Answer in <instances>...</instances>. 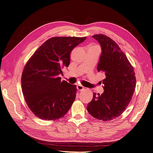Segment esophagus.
<instances>
[{
  "label": "esophagus",
  "mask_w": 153,
  "mask_h": 153,
  "mask_svg": "<svg viewBox=\"0 0 153 153\" xmlns=\"http://www.w3.org/2000/svg\"><path fill=\"white\" fill-rule=\"evenodd\" d=\"M77 90H78V91H82V90H84L85 88H84L83 86H81V85H77Z\"/></svg>",
  "instance_id": "1"
}]
</instances>
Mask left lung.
I'll use <instances>...</instances> for the list:
<instances>
[{
  "label": "left lung",
  "instance_id": "left-lung-1",
  "mask_svg": "<svg viewBox=\"0 0 153 153\" xmlns=\"http://www.w3.org/2000/svg\"><path fill=\"white\" fill-rule=\"evenodd\" d=\"M92 37L102 49L97 71L105 74L106 78L102 80L104 93H94L86 109L95 119L107 122L120 116L128 106L136 86V77L131 64L115 41L102 34Z\"/></svg>",
  "mask_w": 153,
  "mask_h": 153
}]
</instances>
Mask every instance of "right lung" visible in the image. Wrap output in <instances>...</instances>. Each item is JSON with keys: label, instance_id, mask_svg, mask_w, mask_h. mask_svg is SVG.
I'll return each instance as SVG.
<instances>
[{"label": "right lung", "instance_id": "right-lung-1", "mask_svg": "<svg viewBox=\"0 0 153 153\" xmlns=\"http://www.w3.org/2000/svg\"><path fill=\"white\" fill-rule=\"evenodd\" d=\"M86 37H53L45 42L28 60L22 74L25 101L40 119L63 117L76 99V86L61 81L62 69L68 67L74 47Z\"/></svg>", "mask_w": 153, "mask_h": 153}]
</instances>
